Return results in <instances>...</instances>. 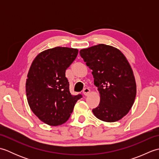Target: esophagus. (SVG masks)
<instances>
[{
    "label": "esophagus",
    "instance_id": "34e87169",
    "mask_svg": "<svg viewBox=\"0 0 159 159\" xmlns=\"http://www.w3.org/2000/svg\"><path fill=\"white\" fill-rule=\"evenodd\" d=\"M83 93L85 96H88L89 93H90V89L89 88H87V87H86V88H85L83 89Z\"/></svg>",
    "mask_w": 159,
    "mask_h": 159
}]
</instances>
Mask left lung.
<instances>
[{
  "label": "left lung",
  "mask_w": 159,
  "mask_h": 159,
  "mask_svg": "<svg viewBox=\"0 0 159 159\" xmlns=\"http://www.w3.org/2000/svg\"><path fill=\"white\" fill-rule=\"evenodd\" d=\"M86 65L92 70L94 85L100 102L92 112L107 122L121 120L129 112L136 97L135 79L130 65L120 50L98 44L80 50Z\"/></svg>",
  "instance_id": "obj_1"
}]
</instances>
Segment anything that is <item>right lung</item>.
Wrapping results in <instances>:
<instances>
[{
	"label": "right lung",
	"instance_id": "obj_1",
	"mask_svg": "<svg viewBox=\"0 0 159 159\" xmlns=\"http://www.w3.org/2000/svg\"><path fill=\"white\" fill-rule=\"evenodd\" d=\"M76 48L55 47L40 52L30 67L26 81L29 105L35 116L50 126L65 123L82 96H73L66 70L78 55Z\"/></svg>",
	"mask_w": 159,
	"mask_h": 159
}]
</instances>
